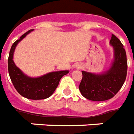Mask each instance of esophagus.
<instances>
[{
  "instance_id": "esophagus-1",
  "label": "esophagus",
  "mask_w": 134,
  "mask_h": 134,
  "mask_svg": "<svg viewBox=\"0 0 134 134\" xmlns=\"http://www.w3.org/2000/svg\"><path fill=\"white\" fill-rule=\"evenodd\" d=\"M76 68H81V65H76Z\"/></svg>"
}]
</instances>
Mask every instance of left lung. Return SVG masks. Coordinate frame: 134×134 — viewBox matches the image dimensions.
<instances>
[{
    "instance_id": "8db88e82",
    "label": "left lung",
    "mask_w": 134,
    "mask_h": 134,
    "mask_svg": "<svg viewBox=\"0 0 134 134\" xmlns=\"http://www.w3.org/2000/svg\"><path fill=\"white\" fill-rule=\"evenodd\" d=\"M110 44L114 47V58L108 71L101 74L82 71L83 78L79 88L82 96L88 100H108L119 92L124 83L128 68L126 51L121 42L114 34Z\"/></svg>"
}]
</instances>
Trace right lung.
Wrapping results in <instances>:
<instances>
[{"mask_svg": "<svg viewBox=\"0 0 134 134\" xmlns=\"http://www.w3.org/2000/svg\"><path fill=\"white\" fill-rule=\"evenodd\" d=\"M32 31L34 30L27 31L12 45L8 60V73L13 84L20 95L28 99L41 100L48 98L52 95L58 86L60 79L64 75L68 74L69 71H55L38 78H31L25 75L15 66L13 60L15 47L22 39Z\"/></svg>", "mask_w": 134, "mask_h": 134, "instance_id": "1", "label": "right lung"}]
</instances>
